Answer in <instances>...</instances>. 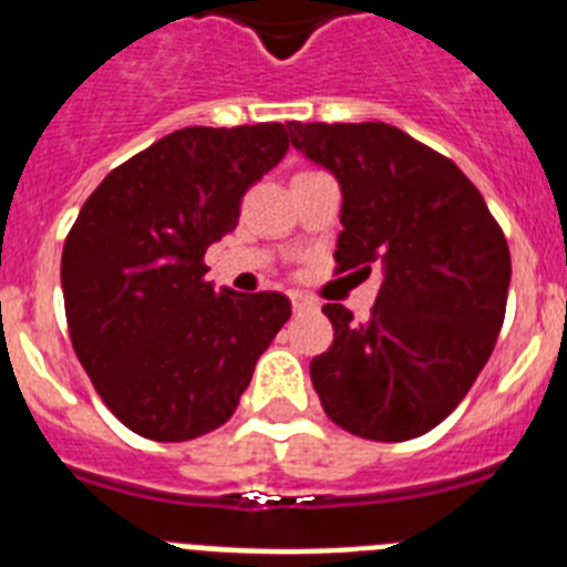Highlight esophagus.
I'll list each match as a JSON object with an SVG mask.
<instances>
[{
	"mask_svg": "<svg viewBox=\"0 0 567 567\" xmlns=\"http://www.w3.org/2000/svg\"><path fill=\"white\" fill-rule=\"evenodd\" d=\"M289 300H292L295 312H309V309H318V303H315V300L309 298V295L292 292V295H289Z\"/></svg>",
	"mask_w": 567,
	"mask_h": 567,
	"instance_id": "34e87169",
	"label": "esophagus"
}]
</instances>
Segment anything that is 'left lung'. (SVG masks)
<instances>
[{
  "label": "left lung",
  "instance_id": "obj_1",
  "mask_svg": "<svg viewBox=\"0 0 567 567\" xmlns=\"http://www.w3.org/2000/svg\"><path fill=\"white\" fill-rule=\"evenodd\" d=\"M287 127L343 193L338 272H383L363 323L340 303L323 307L334 340L309 365L320 405L363 440L420 437L457 409L494 352L511 284L503 229L452 158L392 124Z\"/></svg>",
  "mask_w": 567,
  "mask_h": 567
}]
</instances>
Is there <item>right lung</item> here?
<instances>
[{
	"instance_id": "obj_1",
	"label": "right lung",
	"mask_w": 567,
	"mask_h": 567,
	"mask_svg": "<svg viewBox=\"0 0 567 567\" xmlns=\"http://www.w3.org/2000/svg\"><path fill=\"white\" fill-rule=\"evenodd\" d=\"M284 124L184 127L107 173L62 249L70 343L130 432L182 443L227 423L292 315L280 292H215L204 252L287 155Z\"/></svg>"
}]
</instances>
